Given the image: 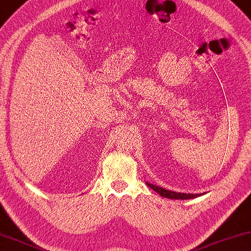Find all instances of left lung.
<instances>
[{"mask_svg": "<svg viewBox=\"0 0 251 251\" xmlns=\"http://www.w3.org/2000/svg\"><path fill=\"white\" fill-rule=\"evenodd\" d=\"M147 184L150 186L151 189L154 190L157 193H159L161 197L164 198H168V199H177V200H185V199H193V198H197V197H200V195H193V193H181V192H174V191H171V190H166L164 188H160V186H157V185H153L151 184V183H148Z\"/></svg>", "mask_w": 251, "mask_h": 251, "instance_id": "1", "label": "left lung"}]
</instances>
